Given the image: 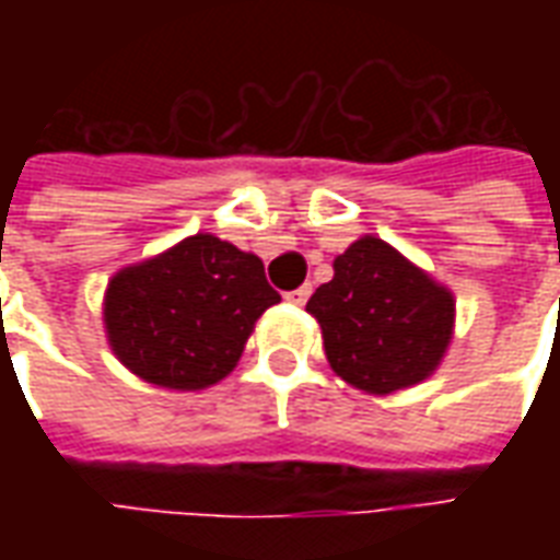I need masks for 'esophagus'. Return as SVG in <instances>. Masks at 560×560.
Segmentation results:
<instances>
[{
	"label": "esophagus",
	"instance_id": "34e87169",
	"mask_svg": "<svg viewBox=\"0 0 560 560\" xmlns=\"http://www.w3.org/2000/svg\"><path fill=\"white\" fill-rule=\"evenodd\" d=\"M308 296H312V284H303V288H296V291L288 293V300H291L293 305H305L308 303Z\"/></svg>",
	"mask_w": 560,
	"mask_h": 560
}]
</instances>
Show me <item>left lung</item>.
Instances as JSON below:
<instances>
[{
	"mask_svg": "<svg viewBox=\"0 0 560 560\" xmlns=\"http://www.w3.org/2000/svg\"><path fill=\"white\" fill-rule=\"evenodd\" d=\"M332 269L305 305L332 372L369 396L432 375L453 339V293L377 236H360Z\"/></svg>",
	"mask_w": 560,
	"mask_h": 560,
	"instance_id": "1",
	"label": "left lung"
}]
</instances>
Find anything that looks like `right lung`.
I'll return each instance as SVG.
<instances>
[{"label": "right lung", "instance_id": "right-lung-1", "mask_svg": "<svg viewBox=\"0 0 560 560\" xmlns=\"http://www.w3.org/2000/svg\"><path fill=\"white\" fill-rule=\"evenodd\" d=\"M279 300L260 257L195 233L116 272L104 329L116 360L147 384L203 389L231 375L257 317Z\"/></svg>", "mask_w": 560, "mask_h": 560}]
</instances>
